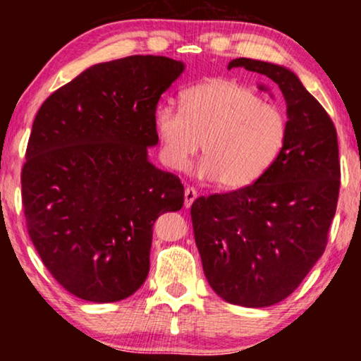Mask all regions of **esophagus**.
Wrapping results in <instances>:
<instances>
[{
  "mask_svg": "<svg viewBox=\"0 0 361 361\" xmlns=\"http://www.w3.org/2000/svg\"><path fill=\"white\" fill-rule=\"evenodd\" d=\"M197 190L194 189V187H187L185 192H184V205L185 209H189V207L194 204V200L197 199Z\"/></svg>",
  "mask_w": 361,
  "mask_h": 361,
  "instance_id": "34e87169",
  "label": "esophagus"
}]
</instances>
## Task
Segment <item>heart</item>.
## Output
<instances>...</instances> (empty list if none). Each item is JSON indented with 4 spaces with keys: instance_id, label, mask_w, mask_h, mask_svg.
<instances>
[{
    "instance_id": "obj_1",
    "label": "heart",
    "mask_w": 361,
    "mask_h": 361,
    "mask_svg": "<svg viewBox=\"0 0 361 361\" xmlns=\"http://www.w3.org/2000/svg\"><path fill=\"white\" fill-rule=\"evenodd\" d=\"M161 159L184 171L202 146L197 174L221 189H243L259 180L283 151L288 120L278 105L231 78H212L182 93V108L154 113Z\"/></svg>"
}]
</instances>
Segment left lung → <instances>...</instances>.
<instances>
[{
    "label": "left lung",
    "mask_w": 361,
    "mask_h": 361,
    "mask_svg": "<svg viewBox=\"0 0 361 361\" xmlns=\"http://www.w3.org/2000/svg\"><path fill=\"white\" fill-rule=\"evenodd\" d=\"M271 78L288 106V136L273 167L243 189L199 197L192 226L210 288L230 304L268 307L293 294L324 255L337 210V131L299 77L276 63L235 59Z\"/></svg>",
    "instance_id": "obj_1"
}]
</instances>
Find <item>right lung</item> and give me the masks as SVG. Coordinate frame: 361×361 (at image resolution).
Listing matches in <instances>:
<instances>
[{
  "label": "right lung",
  "mask_w": 361,
  "mask_h": 361,
  "mask_svg": "<svg viewBox=\"0 0 361 361\" xmlns=\"http://www.w3.org/2000/svg\"><path fill=\"white\" fill-rule=\"evenodd\" d=\"M184 62L130 56L103 62L39 108L21 172L27 231L57 283L90 302H116L149 273L152 225L184 205V185L152 166L154 113Z\"/></svg>",
  "instance_id": "right-lung-1"
}]
</instances>
